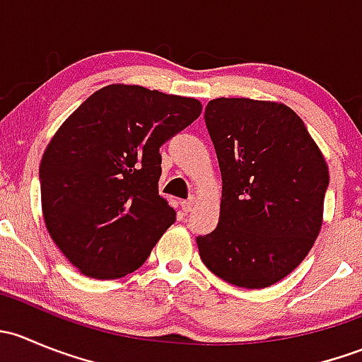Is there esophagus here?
<instances>
[{
	"instance_id": "34e87169",
	"label": "esophagus",
	"mask_w": 362,
	"mask_h": 362,
	"mask_svg": "<svg viewBox=\"0 0 362 362\" xmlns=\"http://www.w3.org/2000/svg\"><path fill=\"white\" fill-rule=\"evenodd\" d=\"M194 206H196V198H189V199H185V202H182V210H184L185 214L192 211V208Z\"/></svg>"
}]
</instances>
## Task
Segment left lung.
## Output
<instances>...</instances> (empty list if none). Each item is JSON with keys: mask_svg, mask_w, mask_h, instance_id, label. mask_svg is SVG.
I'll list each match as a JSON object with an SVG mask.
<instances>
[{"mask_svg": "<svg viewBox=\"0 0 362 362\" xmlns=\"http://www.w3.org/2000/svg\"><path fill=\"white\" fill-rule=\"evenodd\" d=\"M204 122L222 175L218 226L199 255L233 286L262 289L306 257L322 226L329 171L296 112L282 103L217 98Z\"/></svg>", "mask_w": 362, "mask_h": 362, "instance_id": "obj_1", "label": "left lung"}]
</instances>
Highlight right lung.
I'll use <instances>...</instances> for the list:
<instances>
[{
    "label": "right lung",
    "mask_w": 362,
    "mask_h": 362,
    "mask_svg": "<svg viewBox=\"0 0 362 362\" xmlns=\"http://www.w3.org/2000/svg\"><path fill=\"white\" fill-rule=\"evenodd\" d=\"M202 103L113 83L87 98L40 164L50 238L83 275L112 280L147 261L175 210L159 196V147L194 122Z\"/></svg>",
    "instance_id": "right-lung-1"
}]
</instances>
